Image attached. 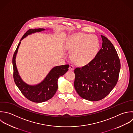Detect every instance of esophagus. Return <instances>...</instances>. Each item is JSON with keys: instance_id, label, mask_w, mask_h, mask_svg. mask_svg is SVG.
Masks as SVG:
<instances>
[{"instance_id": "obj_1", "label": "esophagus", "mask_w": 133, "mask_h": 133, "mask_svg": "<svg viewBox=\"0 0 133 133\" xmlns=\"http://www.w3.org/2000/svg\"><path fill=\"white\" fill-rule=\"evenodd\" d=\"M74 69H75V68H74V66H72V65H70L69 66V70L70 71H72V70H74Z\"/></svg>"}]
</instances>
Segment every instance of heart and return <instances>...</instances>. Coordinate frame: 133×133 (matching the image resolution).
Wrapping results in <instances>:
<instances>
[{
    "mask_svg": "<svg viewBox=\"0 0 133 133\" xmlns=\"http://www.w3.org/2000/svg\"><path fill=\"white\" fill-rule=\"evenodd\" d=\"M99 46V39L96 36L84 33L74 35L66 44L72 61L80 66L86 65L95 58Z\"/></svg>",
    "mask_w": 133,
    "mask_h": 133,
    "instance_id": "heart-1",
    "label": "heart"
}]
</instances>
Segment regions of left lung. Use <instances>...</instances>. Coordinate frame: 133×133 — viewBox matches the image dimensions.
<instances>
[{"label":"left lung","mask_w":133,"mask_h":133,"mask_svg":"<svg viewBox=\"0 0 133 133\" xmlns=\"http://www.w3.org/2000/svg\"><path fill=\"white\" fill-rule=\"evenodd\" d=\"M102 46L89 64L76 68L75 88L79 95L90 101H100L117 83L121 68L118 53L111 41L101 35Z\"/></svg>","instance_id":"obj_1"}]
</instances>
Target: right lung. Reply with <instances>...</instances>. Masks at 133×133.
Instances as JSON below:
<instances>
[{
	"label": "right lung",
	"instance_id": "obj_1",
	"mask_svg": "<svg viewBox=\"0 0 133 133\" xmlns=\"http://www.w3.org/2000/svg\"><path fill=\"white\" fill-rule=\"evenodd\" d=\"M45 30L44 28L29 29L21 38L12 59L13 78L15 84L26 98L35 103H42L47 101L54 95L58 88L57 81L59 77L64 75L68 70L69 66V65H64L53 67L43 80L36 85L28 84L22 79L18 74L15 63L16 56L21 42V41L28 35Z\"/></svg>",
	"mask_w": 133,
	"mask_h": 133
}]
</instances>
